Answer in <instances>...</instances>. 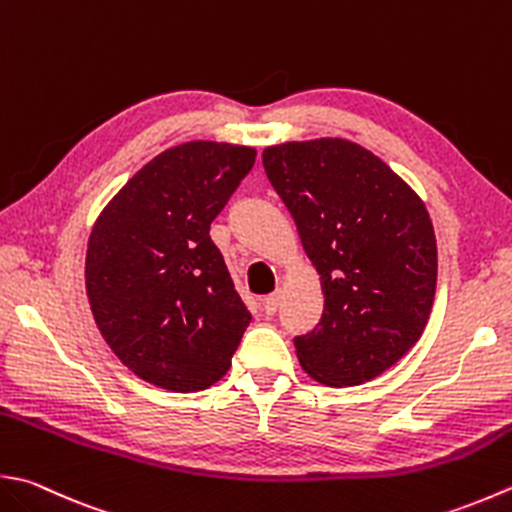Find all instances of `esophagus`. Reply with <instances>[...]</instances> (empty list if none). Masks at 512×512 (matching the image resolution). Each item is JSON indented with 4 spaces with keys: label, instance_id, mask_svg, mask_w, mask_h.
<instances>
[{
    "label": "esophagus",
    "instance_id": "esophagus-1",
    "mask_svg": "<svg viewBox=\"0 0 512 512\" xmlns=\"http://www.w3.org/2000/svg\"><path fill=\"white\" fill-rule=\"evenodd\" d=\"M279 302H282V293H273V295H268V297H264L262 299V308H264V313L266 315H275L277 313V308H279Z\"/></svg>",
    "mask_w": 512,
    "mask_h": 512
}]
</instances>
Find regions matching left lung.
Masks as SVG:
<instances>
[{
	"label": "left lung",
	"mask_w": 512,
	"mask_h": 512,
	"mask_svg": "<svg viewBox=\"0 0 512 512\" xmlns=\"http://www.w3.org/2000/svg\"><path fill=\"white\" fill-rule=\"evenodd\" d=\"M324 290V313L297 335L299 364L326 386H357L422 337L435 299L437 244L422 199L382 159L346 139L264 150Z\"/></svg>",
	"instance_id": "8db88e82"
}]
</instances>
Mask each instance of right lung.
<instances>
[{"label": "right lung", "instance_id": "1", "mask_svg": "<svg viewBox=\"0 0 512 512\" xmlns=\"http://www.w3.org/2000/svg\"><path fill=\"white\" fill-rule=\"evenodd\" d=\"M255 148H168L119 190L86 250L90 310L137 377L197 393L226 375L250 324L210 224L255 164Z\"/></svg>", "mask_w": 512, "mask_h": 512}]
</instances>
